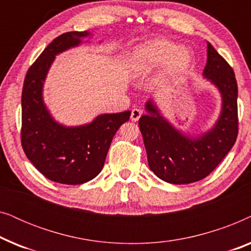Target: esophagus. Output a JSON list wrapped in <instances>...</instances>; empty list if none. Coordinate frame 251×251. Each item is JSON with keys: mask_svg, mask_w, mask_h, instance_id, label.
Returning <instances> with one entry per match:
<instances>
[{"mask_svg": "<svg viewBox=\"0 0 251 251\" xmlns=\"http://www.w3.org/2000/svg\"><path fill=\"white\" fill-rule=\"evenodd\" d=\"M142 111H140V109H138V108H133L132 111H131V116H130V118H131V120L132 121H138L139 120V118L140 116H142Z\"/></svg>", "mask_w": 251, "mask_h": 251, "instance_id": "34e87169", "label": "esophagus"}]
</instances>
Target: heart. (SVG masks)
Wrapping results in <instances>:
<instances>
[{
    "mask_svg": "<svg viewBox=\"0 0 251 251\" xmlns=\"http://www.w3.org/2000/svg\"><path fill=\"white\" fill-rule=\"evenodd\" d=\"M168 60L166 73L159 80V85L167 87L184 73L191 63L187 51L177 50V47L168 41H153L137 49L132 59V72L135 75H144L166 64Z\"/></svg>",
    "mask_w": 251,
    "mask_h": 251,
    "instance_id": "1",
    "label": "heart"
}]
</instances>
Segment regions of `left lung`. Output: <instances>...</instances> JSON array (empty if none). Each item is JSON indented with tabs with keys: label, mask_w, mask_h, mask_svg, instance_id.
<instances>
[{
	"label": "left lung",
	"mask_w": 251,
	"mask_h": 251,
	"mask_svg": "<svg viewBox=\"0 0 251 251\" xmlns=\"http://www.w3.org/2000/svg\"><path fill=\"white\" fill-rule=\"evenodd\" d=\"M203 75L217 85L223 96L221 118L204 136L191 139L175 130L152 102L149 114L139 119L150 169L170 184H190L203 179L222 162L239 133L238 83L229 64L208 43Z\"/></svg>",
	"instance_id": "obj_1"
}]
</instances>
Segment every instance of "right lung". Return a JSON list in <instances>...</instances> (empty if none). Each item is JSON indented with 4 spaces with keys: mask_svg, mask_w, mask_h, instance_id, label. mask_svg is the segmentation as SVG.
Instances as JSON below:
<instances>
[{
    "mask_svg": "<svg viewBox=\"0 0 251 251\" xmlns=\"http://www.w3.org/2000/svg\"><path fill=\"white\" fill-rule=\"evenodd\" d=\"M88 32H67L56 37L28 68L22 95L20 140L33 166L48 179L78 185L94 179L104 167L115 132L130 111L98 116L88 126L66 128L51 119L42 101V85L54 56L77 46Z\"/></svg>",
    "mask_w": 251,
    "mask_h": 251,
    "instance_id": "add662e5",
    "label": "right lung"
}]
</instances>
